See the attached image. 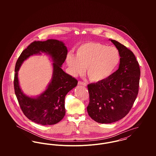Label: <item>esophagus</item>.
Wrapping results in <instances>:
<instances>
[{
	"label": "esophagus",
	"mask_w": 156,
	"mask_h": 156,
	"mask_svg": "<svg viewBox=\"0 0 156 156\" xmlns=\"http://www.w3.org/2000/svg\"><path fill=\"white\" fill-rule=\"evenodd\" d=\"M78 84L80 85H83V86H84V87H86V86H87V83H85V82H82V81H79Z\"/></svg>",
	"instance_id": "obj_1"
}]
</instances>
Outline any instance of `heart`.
Returning <instances> with one entry per match:
<instances>
[{"label":"heart","mask_w":156,"mask_h":156,"mask_svg":"<svg viewBox=\"0 0 156 156\" xmlns=\"http://www.w3.org/2000/svg\"><path fill=\"white\" fill-rule=\"evenodd\" d=\"M66 61L73 76L83 73L86 67L89 79L99 82L107 79L118 67L120 55L115 47L89 42L78 47L76 56L72 53L68 54Z\"/></svg>","instance_id":"b5f03b06"}]
</instances>
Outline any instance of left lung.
Instances as JSON below:
<instances>
[{"mask_svg": "<svg viewBox=\"0 0 156 156\" xmlns=\"http://www.w3.org/2000/svg\"><path fill=\"white\" fill-rule=\"evenodd\" d=\"M118 50V69L107 79L88 85L87 111L95 121L110 124L126 116L132 109L139 91L140 70L133 53L120 43L110 40Z\"/></svg>", "mask_w": 156, "mask_h": 156, "instance_id": "8db88e82", "label": "left lung"}]
</instances>
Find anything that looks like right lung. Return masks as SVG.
Masks as SVG:
<instances>
[{
	"label": "right lung",
	"instance_id": "obj_1",
	"mask_svg": "<svg viewBox=\"0 0 156 156\" xmlns=\"http://www.w3.org/2000/svg\"><path fill=\"white\" fill-rule=\"evenodd\" d=\"M41 52L48 54L52 59V79L41 95L30 98L23 94L20 89L18 71L24 60L32 55ZM67 53V47L61 41L52 39L45 41H35L23 51L17 61L14 80L15 94L24 115L37 124L43 126L55 124L65 116L66 95L77 86L78 82L61 68Z\"/></svg>",
	"mask_w": 156,
	"mask_h": 156
}]
</instances>
